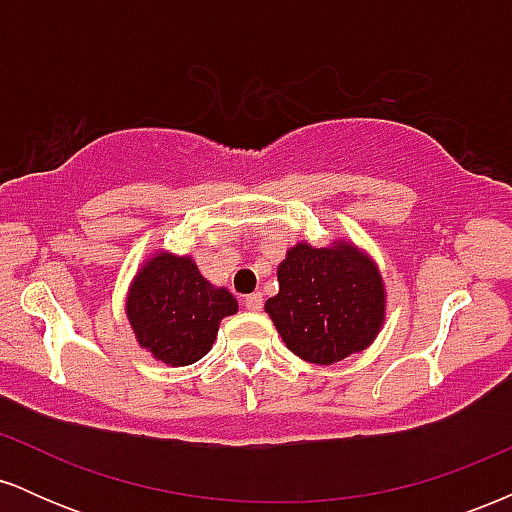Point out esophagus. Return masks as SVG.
Returning <instances> with one entry per match:
<instances>
[{"mask_svg": "<svg viewBox=\"0 0 512 512\" xmlns=\"http://www.w3.org/2000/svg\"><path fill=\"white\" fill-rule=\"evenodd\" d=\"M264 305V298L260 296V293H252V296L245 298V308L250 310V313H260Z\"/></svg>", "mask_w": 512, "mask_h": 512, "instance_id": "1", "label": "esophagus"}]
</instances>
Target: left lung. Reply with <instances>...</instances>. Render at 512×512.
<instances>
[{
    "mask_svg": "<svg viewBox=\"0 0 512 512\" xmlns=\"http://www.w3.org/2000/svg\"><path fill=\"white\" fill-rule=\"evenodd\" d=\"M279 293L264 303L284 344L303 361L332 366L368 349L385 322V284L366 252L337 240L298 243L276 269Z\"/></svg>",
    "mask_w": 512,
    "mask_h": 512,
    "instance_id": "obj_1",
    "label": "left lung"
}]
</instances>
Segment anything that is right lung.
<instances>
[{
	"label": "right lung",
	"mask_w": 512,
	"mask_h": 512,
	"mask_svg": "<svg viewBox=\"0 0 512 512\" xmlns=\"http://www.w3.org/2000/svg\"><path fill=\"white\" fill-rule=\"evenodd\" d=\"M125 310L139 346L178 368L207 354L223 317L238 313V301L209 284L192 257L156 252L129 284Z\"/></svg>",
	"instance_id": "1"
}]
</instances>
